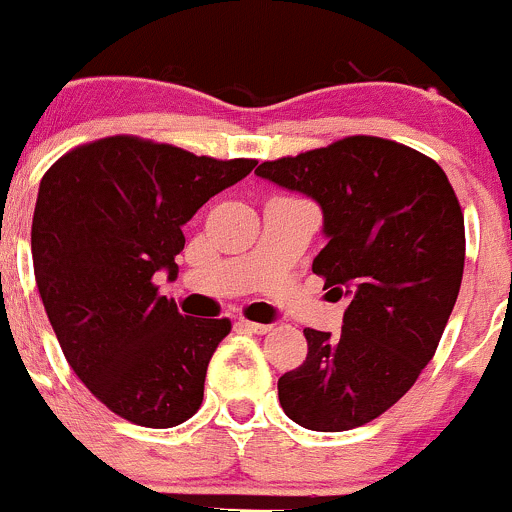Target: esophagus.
Listing matches in <instances>:
<instances>
[{"mask_svg": "<svg viewBox=\"0 0 512 512\" xmlns=\"http://www.w3.org/2000/svg\"><path fill=\"white\" fill-rule=\"evenodd\" d=\"M240 327H245L247 332L267 334L272 329V324H260V322H250V319H240Z\"/></svg>", "mask_w": 512, "mask_h": 512, "instance_id": "34e87169", "label": "esophagus"}]
</instances>
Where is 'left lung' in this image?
Here are the masks:
<instances>
[{
	"label": "left lung",
	"mask_w": 512,
	"mask_h": 512,
	"mask_svg": "<svg viewBox=\"0 0 512 512\" xmlns=\"http://www.w3.org/2000/svg\"><path fill=\"white\" fill-rule=\"evenodd\" d=\"M322 205L329 242L314 257L342 334L304 329L307 359L277 381L285 414L309 431H349L389 411L433 359L456 304L466 227L433 158L379 136H347L255 170Z\"/></svg>",
	"instance_id": "1"
}]
</instances>
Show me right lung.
Returning a JSON list of instances; mask_svg holds the SVG:
<instances>
[{"instance_id": "right-lung-1", "label": "right lung", "mask_w": 512, "mask_h": 512, "mask_svg": "<svg viewBox=\"0 0 512 512\" xmlns=\"http://www.w3.org/2000/svg\"><path fill=\"white\" fill-rule=\"evenodd\" d=\"M255 163L108 136L71 148L41 178L36 287L69 366L116 416L170 428L203 404L210 356L232 324L183 317L153 275H178L183 225Z\"/></svg>"}]
</instances>
